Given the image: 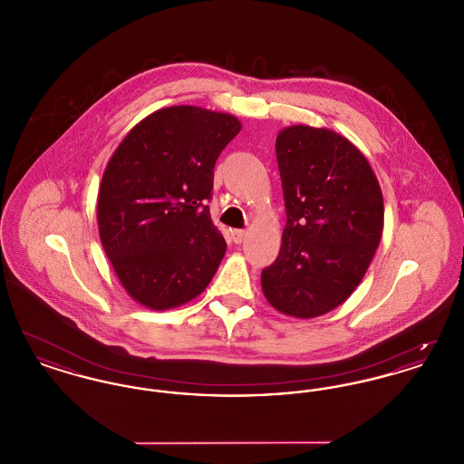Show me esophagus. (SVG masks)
Segmentation results:
<instances>
[{"instance_id": "34e87169", "label": "esophagus", "mask_w": 464, "mask_h": 464, "mask_svg": "<svg viewBox=\"0 0 464 464\" xmlns=\"http://www.w3.org/2000/svg\"><path fill=\"white\" fill-rule=\"evenodd\" d=\"M231 238H233V242L235 243L245 242L246 231H243V229H233V231H231Z\"/></svg>"}]
</instances>
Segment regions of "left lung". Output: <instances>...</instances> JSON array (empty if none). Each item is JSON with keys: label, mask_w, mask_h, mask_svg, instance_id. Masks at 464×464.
Returning a JSON list of instances; mask_svg holds the SVG:
<instances>
[{"label": "left lung", "mask_w": 464, "mask_h": 464, "mask_svg": "<svg viewBox=\"0 0 464 464\" xmlns=\"http://www.w3.org/2000/svg\"><path fill=\"white\" fill-rule=\"evenodd\" d=\"M287 224L261 273L267 303L294 318L343 304L374 259L384 201L374 170L344 135L290 125L276 135Z\"/></svg>", "instance_id": "8db88e82"}]
</instances>
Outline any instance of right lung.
<instances>
[{"mask_svg":"<svg viewBox=\"0 0 464 464\" xmlns=\"http://www.w3.org/2000/svg\"><path fill=\"white\" fill-rule=\"evenodd\" d=\"M242 130L237 116L170 106L140 120L106 165L97 197L99 237L139 304L177 308L210 284L226 242L214 226V167Z\"/></svg>","mask_w":464,"mask_h":464,"instance_id":"obj_1","label":"right lung"}]
</instances>
